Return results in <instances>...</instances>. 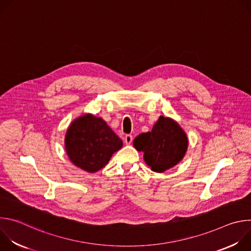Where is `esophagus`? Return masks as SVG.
I'll use <instances>...</instances> for the list:
<instances>
[{"instance_id": "obj_1", "label": "esophagus", "mask_w": 251, "mask_h": 251, "mask_svg": "<svg viewBox=\"0 0 251 251\" xmlns=\"http://www.w3.org/2000/svg\"><path fill=\"white\" fill-rule=\"evenodd\" d=\"M124 141H125V143H126L127 145H130L131 143H132V141H133V136L130 135V134L126 135V136L124 137Z\"/></svg>"}]
</instances>
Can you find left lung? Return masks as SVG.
Masks as SVG:
<instances>
[{
	"mask_svg": "<svg viewBox=\"0 0 251 251\" xmlns=\"http://www.w3.org/2000/svg\"><path fill=\"white\" fill-rule=\"evenodd\" d=\"M133 145L137 151L144 152V160L152 171L163 173L182 161L188 138L176 121L160 116L152 131L138 135Z\"/></svg>",
	"mask_w": 251,
	"mask_h": 251,
	"instance_id": "8db88e82",
	"label": "left lung"
}]
</instances>
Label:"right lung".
I'll use <instances>...</instances> for the list:
<instances>
[{
    "mask_svg": "<svg viewBox=\"0 0 251 251\" xmlns=\"http://www.w3.org/2000/svg\"><path fill=\"white\" fill-rule=\"evenodd\" d=\"M64 144L71 162L88 173H95L122 148L123 142L102 118L85 114L71 122Z\"/></svg>",
    "mask_w": 251,
    "mask_h": 251,
    "instance_id": "obj_1",
    "label": "right lung"
}]
</instances>
